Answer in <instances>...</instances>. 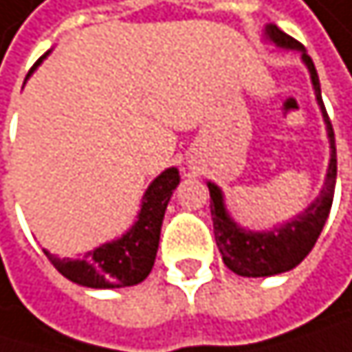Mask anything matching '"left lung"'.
Returning a JSON list of instances; mask_svg holds the SVG:
<instances>
[{"instance_id": "obj_1", "label": "left lung", "mask_w": 352, "mask_h": 352, "mask_svg": "<svg viewBox=\"0 0 352 352\" xmlns=\"http://www.w3.org/2000/svg\"><path fill=\"white\" fill-rule=\"evenodd\" d=\"M265 35L277 47L298 50L302 54V63L311 73L315 98L325 121V130L329 138V166L319 197L302 214L294 216L289 222L275 226L271 231H248V228H241L228 216L220 186L208 182L216 245L222 254L224 265L241 277H271L292 271L294 267L300 265L323 231V224L329 216L331 201H333V186H336V140H333V128L321 98L317 69L311 56L305 52V45L289 37L287 33H283L277 25H267Z\"/></svg>"}]
</instances>
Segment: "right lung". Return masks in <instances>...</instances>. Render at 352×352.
I'll return each mask as SVG.
<instances>
[{
  "label": "right lung",
  "mask_w": 352,
  "mask_h": 352,
  "mask_svg": "<svg viewBox=\"0 0 352 352\" xmlns=\"http://www.w3.org/2000/svg\"><path fill=\"white\" fill-rule=\"evenodd\" d=\"M45 56L47 54H43L33 65V69ZM33 69L29 73H33ZM178 182L180 176L176 168H168L166 172L157 176L144 192L136 222L119 239L102 243L96 250H90L79 260L58 258L54 254H50L47 250H43V254L60 275L83 287L109 289V287L136 285L144 281L155 265L164 214Z\"/></svg>",
  "instance_id": "obj_1"
}]
</instances>
